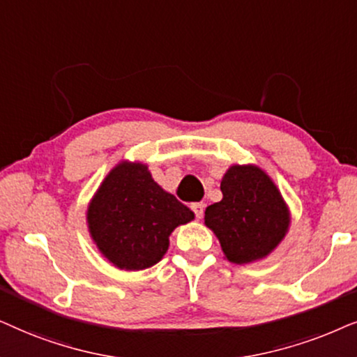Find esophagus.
Instances as JSON below:
<instances>
[{
    "label": "esophagus",
    "instance_id": "34e87169",
    "mask_svg": "<svg viewBox=\"0 0 357 357\" xmlns=\"http://www.w3.org/2000/svg\"><path fill=\"white\" fill-rule=\"evenodd\" d=\"M191 208H192V212L196 213L197 218H202L204 208H206V204H204V202H194V204H191Z\"/></svg>",
    "mask_w": 357,
    "mask_h": 357
}]
</instances>
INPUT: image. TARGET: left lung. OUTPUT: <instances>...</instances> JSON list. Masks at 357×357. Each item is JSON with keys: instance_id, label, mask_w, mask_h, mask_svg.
<instances>
[{"instance_id": "left-lung-1", "label": "left lung", "mask_w": 357, "mask_h": 357, "mask_svg": "<svg viewBox=\"0 0 357 357\" xmlns=\"http://www.w3.org/2000/svg\"><path fill=\"white\" fill-rule=\"evenodd\" d=\"M220 189L222 201L208 206L204 218L227 259L245 264L268 256L289 228V211L279 189L253 165L231 166Z\"/></svg>"}]
</instances>
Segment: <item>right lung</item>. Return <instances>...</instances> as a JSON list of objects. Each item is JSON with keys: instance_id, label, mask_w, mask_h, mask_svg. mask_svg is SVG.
Here are the masks:
<instances>
[{"instance_id": "obj_1", "label": "right lung", "mask_w": 357, "mask_h": 357, "mask_svg": "<svg viewBox=\"0 0 357 357\" xmlns=\"http://www.w3.org/2000/svg\"><path fill=\"white\" fill-rule=\"evenodd\" d=\"M194 213L153 181L142 163L117 165L88 208L94 243L119 269L150 268L168 251L169 235Z\"/></svg>"}]
</instances>
